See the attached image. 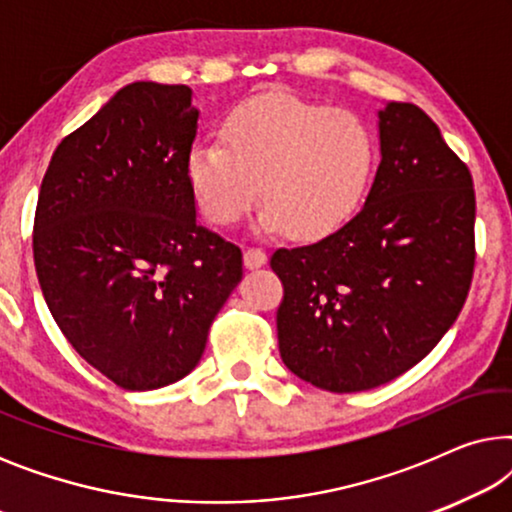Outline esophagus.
I'll use <instances>...</instances> for the list:
<instances>
[{
  "label": "esophagus",
  "instance_id": "34e87169",
  "mask_svg": "<svg viewBox=\"0 0 512 512\" xmlns=\"http://www.w3.org/2000/svg\"><path fill=\"white\" fill-rule=\"evenodd\" d=\"M265 263H268V254H265L263 249H258V247H249L247 251H244V265H247L249 270L263 268Z\"/></svg>",
  "mask_w": 512,
  "mask_h": 512
}]
</instances>
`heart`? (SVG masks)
Segmentation results:
<instances>
[{
  "label": "heart",
  "mask_w": 512,
  "mask_h": 512,
  "mask_svg": "<svg viewBox=\"0 0 512 512\" xmlns=\"http://www.w3.org/2000/svg\"><path fill=\"white\" fill-rule=\"evenodd\" d=\"M221 137L188 153L193 195L216 226L240 221L263 184L261 233L324 240L354 219L373 181L375 135L354 111L261 93L228 111Z\"/></svg>",
  "instance_id": "obj_1"
}]
</instances>
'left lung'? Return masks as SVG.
<instances>
[{
  "label": "left lung",
  "instance_id": "obj_1",
  "mask_svg": "<svg viewBox=\"0 0 512 512\" xmlns=\"http://www.w3.org/2000/svg\"><path fill=\"white\" fill-rule=\"evenodd\" d=\"M380 118V167L338 233L277 249L279 354L314 387H380L424 359L457 321L475 265V191L438 125L408 102Z\"/></svg>",
  "mask_w": 512,
  "mask_h": 512
}]
</instances>
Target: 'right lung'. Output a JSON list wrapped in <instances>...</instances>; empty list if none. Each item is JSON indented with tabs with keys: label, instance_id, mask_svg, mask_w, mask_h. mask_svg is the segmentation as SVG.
Masks as SVG:
<instances>
[{
	"label": "right lung",
	"instance_id": "right-lung-1",
	"mask_svg": "<svg viewBox=\"0 0 512 512\" xmlns=\"http://www.w3.org/2000/svg\"><path fill=\"white\" fill-rule=\"evenodd\" d=\"M188 86L118 90L55 149L34 214V268L55 324L118 387L198 366L242 279V251L202 228L188 181L200 111Z\"/></svg>",
	"mask_w": 512,
	"mask_h": 512
}]
</instances>
